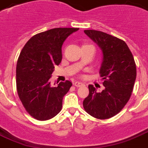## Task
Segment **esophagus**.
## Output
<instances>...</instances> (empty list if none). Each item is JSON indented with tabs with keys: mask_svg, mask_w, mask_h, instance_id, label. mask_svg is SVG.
I'll list each match as a JSON object with an SVG mask.
<instances>
[{
	"mask_svg": "<svg viewBox=\"0 0 148 148\" xmlns=\"http://www.w3.org/2000/svg\"><path fill=\"white\" fill-rule=\"evenodd\" d=\"M74 85H75V87H82L83 86V85H84V84L83 82H78V81H76V82H74Z\"/></svg>",
	"mask_w": 148,
	"mask_h": 148,
	"instance_id": "34e87169",
	"label": "esophagus"
}]
</instances>
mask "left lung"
I'll return each mask as SVG.
<instances>
[{"instance_id":"left-lung-1","label":"left lung","mask_w":148,"mask_h":148,"mask_svg":"<svg viewBox=\"0 0 148 148\" xmlns=\"http://www.w3.org/2000/svg\"><path fill=\"white\" fill-rule=\"evenodd\" d=\"M84 32L103 52L99 73L105 89L97 92L90 84L89 95L84 99L83 106L90 115L108 119L119 113L130 98L136 79L134 58L123 40L95 30Z\"/></svg>"}]
</instances>
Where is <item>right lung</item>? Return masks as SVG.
Listing matches in <instances>:
<instances>
[{
	"label": "right lung",
	"instance_id": "right-lung-1",
	"mask_svg": "<svg viewBox=\"0 0 148 148\" xmlns=\"http://www.w3.org/2000/svg\"><path fill=\"white\" fill-rule=\"evenodd\" d=\"M79 28L58 27L34 35L25 44L16 65L18 95L29 114L39 121L56 116L72 82L51 86L50 78L62 60V45Z\"/></svg>",
	"mask_w": 148,
	"mask_h": 148
}]
</instances>
